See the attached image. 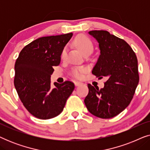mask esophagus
<instances>
[{"label": "esophagus", "instance_id": "esophagus-1", "mask_svg": "<svg viewBox=\"0 0 150 150\" xmlns=\"http://www.w3.org/2000/svg\"><path fill=\"white\" fill-rule=\"evenodd\" d=\"M82 84H83V83H81V82H79V81H75L74 82V85L76 86H80V85H81Z\"/></svg>", "mask_w": 150, "mask_h": 150}]
</instances>
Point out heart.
<instances>
[{"instance_id":"obj_1","label":"heart","mask_w":150,"mask_h":150,"mask_svg":"<svg viewBox=\"0 0 150 150\" xmlns=\"http://www.w3.org/2000/svg\"><path fill=\"white\" fill-rule=\"evenodd\" d=\"M74 44L85 55L91 54L93 49V45L91 41L84 35L77 36L74 40ZM66 52L67 49L66 48H64L61 52V58H65ZM85 71H87V68L85 67H75L71 69L70 74L76 79H81L83 76V73H85Z\"/></svg>"}]
</instances>
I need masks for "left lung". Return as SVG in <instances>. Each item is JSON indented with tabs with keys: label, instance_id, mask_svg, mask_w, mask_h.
I'll use <instances>...</instances> for the list:
<instances>
[{
	"label": "left lung",
	"instance_id": "8db88e82",
	"mask_svg": "<svg viewBox=\"0 0 150 150\" xmlns=\"http://www.w3.org/2000/svg\"><path fill=\"white\" fill-rule=\"evenodd\" d=\"M89 34L98 41L100 50L92 74L107 81L102 89L88 84L89 93L84 102L93 115L112 118L132 99L139 81L137 58L128 43L106 30H91Z\"/></svg>",
	"mask_w": 150,
	"mask_h": 150
}]
</instances>
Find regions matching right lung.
Returning a JSON list of instances; mask_svg holds the SVG:
<instances>
[{"instance_id":"1","label":"right lung","mask_w":150,"mask_h":150,"mask_svg":"<svg viewBox=\"0 0 150 150\" xmlns=\"http://www.w3.org/2000/svg\"><path fill=\"white\" fill-rule=\"evenodd\" d=\"M73 33L42 37L24 47L15 63L14 85L28 112L41 120H48L63 111L74 84L54 83L51 87L53 66L61 62L63 49Z\"/></svg>"}]
</instances>
